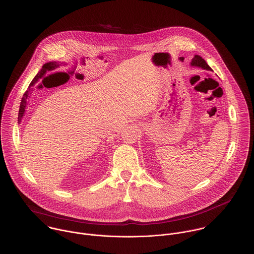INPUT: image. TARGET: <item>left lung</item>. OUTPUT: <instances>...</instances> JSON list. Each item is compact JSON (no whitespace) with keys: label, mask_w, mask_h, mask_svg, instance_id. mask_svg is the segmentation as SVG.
I'll use <instances>...</instances> for the list:
<instances>
[{"label":"left lung","mask_w":254,"mask_h":254,"mask_svg":"<svg viewBox=\"0 0 254 254\" xmlns=\"http://www.w3.org/2000/svg\"><path fill=\"white\" fill-rule=\"evenodd\" d=\"M182 62L184 61V58H180ZM190 65L191 66H197V67H201L203 69H206V70H211V67L206 64V62L199 56H194V58L191 60V63H190Z\"/></svg>","instance_id":"8db88e82"}]
</instances>
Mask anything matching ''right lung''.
Wrapping results in <instances>:
<instances>
[{
  "instance_id": "add662e5",
  "label": "right lung",
  "mask_w": 254,
  "mask_h": 254,
  "mask_svg": "<svg viewBox=\"0 0 254 254\" xmlns=\"http://www.w3.org/2000/svg\"><path fill=\"white\" fill-rule=\"evenodd\" d=\"M60 64H58L57 63H47L45 64L43 66H42V69L40 70V72L37 74L36 76L34 77V79L32 80V82L30 83L29 85V90H27L23 97H22V100H21V103H20V107H19V112H18V123H20L21 121V118L23 117V114L25 112V109H26V104H27V98L29 97V92L31 91L30 87L33 86L35 83H37L39 81V79H41L43 77V75L47 71H50V70H53L55 69L56 67H58Z\"/></svg>"
}]
</instances>
